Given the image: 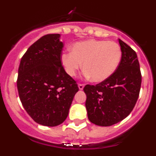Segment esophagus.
<instances>
[{
	"instance_id": "1",
	"label": "esophagus",
	"mask_w": 156,
	"mask_h": 156,
	"mask_svg": "<svg viewBox=\"0 0 156 156\" xmlns=\"http://www.w3.org/2000/svg\"><path fill=\"white\" fill-rule=\"evenodd\" d=\"M78 87H79L80 90H83V87H84V84L80 83V84L78 85Z\"/></svg>"
}]
</instances>
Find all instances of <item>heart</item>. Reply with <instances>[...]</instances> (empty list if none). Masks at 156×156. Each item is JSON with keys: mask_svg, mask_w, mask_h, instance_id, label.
Here are the masks:
<instances>
[{"mask_svg": "<svg viewBox=\"0 0 156 156\" xmlns=\"http://www.w3.org/2000/svg\"><path fill=\"white\" fill-rule=\"evenodd\" d=\"M122 50L115 41L86 40L72 45L71 51L63 52L61 62L70 76H75L82 69L92 81L100 83L109 78L119 67Z\"/></svg>", "mask_w": 156, "mask_h": 156, "instance_id": "b5f03b06", "label": "heart"}]
</instances>
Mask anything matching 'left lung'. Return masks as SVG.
Wrapping results in <instances>:
<instances>
[{"label":"left lung","instance_id":"obj_1","mask_svg":"<svg viewBox=\"0 0 156 156\" xmlns=\"http://www.w3.org/2000/svg\"><path fill=\"white\" fill-rule=\"evenodd\" d=\"M119 43L122 58L115 73L98 84L83 88L88 119L98 126H109L125 119L140 93L141 74L137 54L120 39Z\"/></svg>","mask_w":156,"mask_h":156}]
</instances>
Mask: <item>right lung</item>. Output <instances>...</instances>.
<instances>
[{
  "label": "right lung",
  "instance_id": "obj_1",
  "mask_svg": "<svg viewBox=\"0 0 156 156\" xmlns=\"http://www.w3.org/2000/svg\"><path fill=\"white\" fill-rule=\"evenodd\" d=\"M60 34L41 37L28 48L20 62L17 88L22 105L36 122L55 126L68 116L76 82L61 62Z\"/></svg>",
  "mask_w": 156,
  "mask_h": 156
}]
</instances>
